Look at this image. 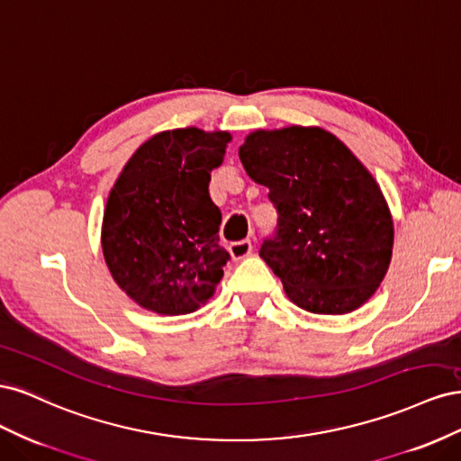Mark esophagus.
<instances>
[{
    "instance_id": "obj_1",
    "label": "esophagus",
    "mask_w": 461,
    "mask_h": 461,
    "mask_svg": "<svg viewBox=\"0 0 461 461\" xmlns=\"http://www.w3.org/2000/svg\"><path fill=\"white\" fill-rule=\"evenodd\" d=\"M252 249H254V246H252V240H239V242H232L230 246H229V252H230V256H232V259H244V258H248L249 254H252Z\"/></svg>"
}]
</instances>
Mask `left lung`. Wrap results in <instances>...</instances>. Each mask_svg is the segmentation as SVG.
Here are the masks:
<instances>
[{
    "label": "left lung",
    "instance_id": "1",
    "mask_svg": "<svg viewBox=\"0 0 461 461\" xmlns=\"http://www.w3.org/2000/svg\"><path fill=\"white\" fill-rule=\"evenodd\" d=\"M239 158L269 188L276 236L259 256L298 308L344 315L383 283L394 222L381 186L344 142L321 127L254 131Z\"/></svg>",
    "mask_w": 461,
    "mask_h": 461
}]
</instances>
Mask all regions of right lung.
<instances>
[{
    "label": "right lung",
    "mask_w": 461,
    "mask_h": 461,
    "mask_svg": "<svg viewBox=\"0 0 461 461\" xmlns=\"http://www.w3.org/2000/svg\"><path fill=\"white\" fill-rule=\"evenodd\" d=\"M230 132L198 127L153 134L111 188L102 249L117 286L140 308L186 315L215 294L230 259L219 246L221 212L209 198L212 171Z\"/></svg>",
    "instance_id": "right-lung-1"
}]
</instances>
